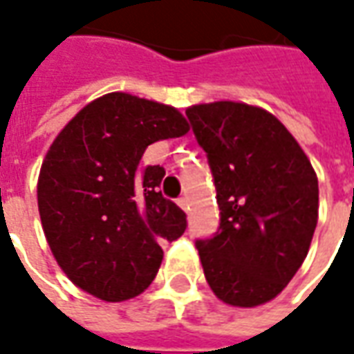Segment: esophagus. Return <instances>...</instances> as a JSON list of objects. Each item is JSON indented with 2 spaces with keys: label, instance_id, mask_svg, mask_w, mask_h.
Instances as JSON below:
<instances>
[{
  "label": "esophagus",
  "instance_id": "obj_1",
  "mask_svg": "<svg viewBox=\"0 0 354 354\" xmlns=\"http://www.w3.org/2000/svg\"><path fill=\"white\" fill-rule=\"evenodd\" d=\"M178 207L187 212V210H189V201L185 199V197H182V199H178Z\"/></svg>",
  "mask_w": 354,
  "mask_h": 354
}]
</instances>
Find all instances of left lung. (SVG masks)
<instances>
[{
    "label": "left lung",
    "instance_id": "left-lung-1",
    "mask_svg": "<svg viewBox=\"0 0 354 354\" xmlns=\"http://www.w3.org/2000/svg\"><path fill=\"white\" fill-rule=\"evenodd\" d=\"M214 176L220 231L197 241L218 299L258 307L286 288L319 220V180L309 157L267 109L218 100L185 109Z\"/></svg>",
    "mask_w": 354,
    "mask_h": 354
}]
</instances>
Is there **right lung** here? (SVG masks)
Segmentation results:
<instances>
[{"label": "right lung", "instance_id": "right-lung-1", "mask_svg": "<svg viewBox=\"0 0 354 354\" xmlns=\"http://www.w3.org/2000/svg\"><path fill=\"white\" fill-rule=\"evenodd\" d=\"M187 131V119L169 104L108 93L53 140L37 178V208L50 252L77 288L124 301L151 284L161 245L187 223L159 192L165 169H142L140 159L149 144Z\"/></svg>", "mask_w": 354, "mask_h": 354}]
</instances>
